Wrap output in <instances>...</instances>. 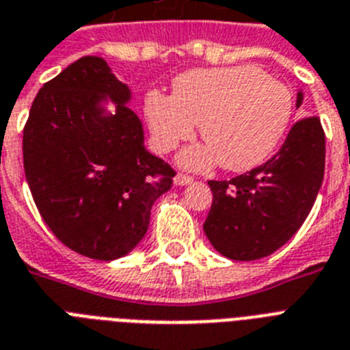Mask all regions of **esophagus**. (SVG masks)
<instances>
[{
  "instance_id": "34e87169",
  "label": "esophagus",
  "mask_w": 350,
  "mask_h": 350,
  "mask_svg": "<svg viewBox=\"0 0 350 350\" xmlns=\"http://www.w3.org/2000/svg\"><path fill=\"white\" fill-rule=\"evenodd\" d=\"M192 178H190V176H187V174H178L174 178V185H178V187H185V185H190L192 183Z\"/></svg>"
}]
</instances>
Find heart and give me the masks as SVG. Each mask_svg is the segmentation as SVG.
<instances>
[{
  "label": "heart",
  "mask_w": 350,
  "mask_h": 350,
  "mask_svg": "<svg viewBox=\"0 0 350 350\" xmlns=\"http://www.w3.org/2000/svg\"><path fill=\"white\" fill-rule=\"evenodd\" d=\"M144 109L160 152L189 140L200 126L206 144L185 149L181 165L203 170L219 161L239 172L260 165L277 149L293 98L286 84L255 66L203 68L176 77L170 96L147 93Z\"/></svg>",
  "instance_id": "obj_1"
}]
</instances>
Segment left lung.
<instances>
[{"label":"left lung","mask_w":350,"mask_h":350,"mask_svg":"<svg viewBox=\"0 0 350 350\" xmlns=\"http://www.w3.org/2000/svg\"><path fill=\"white\" fill-rule=\"evenodd\" d=\"M302 90L297 107L302 106ZM325 135L317 116L298 120L277 154L230 181H208L214 201L203 230L232 260L277 252L302 226L322 187Z\"/></svg>","instance_id":"left-lung-1"}]
</instances>
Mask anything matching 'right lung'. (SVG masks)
Listing matches in <instances>:
<instances>
[{
    "label": "right lung",
    "instance_id": "1",
    "mask_svg": "<svg viewBox=\"0 0 350 350\" xmlns=\"http://www.w3.org/2000/svg\"><path fill=\"white\" fill-rule=\"evenodd\" d=\"M131 96L102 57H81L39 90L23 131L39 214L62 244L96 260L138 246L176 174L144 146ZM107 101L115 110L105 109Z\"/></svg>",
    "mask_w": 350,
    "mask_h": 350
}]
</instances>
